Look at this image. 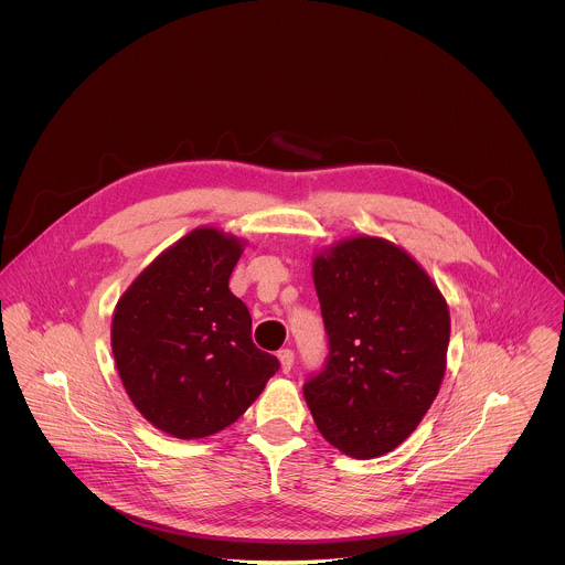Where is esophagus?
I'll return each mask as SVG.
<instances>
[{"instance_id":"1","label":"esophagus","mask_w":565,"mask_h":565,"mask_svg":"<svg viewBox=\"0 0 565 565\" xmlns=\"http://www.w3.org/2000/svg\"><path fill=\"white\" fill-rule=\"evenodd\" d=\"M278 359H280V367H282V372H285V374H289V372H291V367H294V352H291L289 348H282V350L278 352Z\"/></svg>"}]
</instances>
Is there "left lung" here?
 I'll return each instance as SVG.
<instances>
[{"label": "left lung", "instance_id": "left-lung-1", "mask_svg": "<svg viewBox=\"0 0 565 565\" xmlns=\"http://www.w3.org/2000/svg\"><path fill=\"white\" fill-rule=\"evenodd\" d=\"M330 354L305 398L328 444L376 459L417 428L446 374L450 311L401 245L356 235L313 256Z\"/></svg>", "mask_w": 565, "mask_h": 565}]
</instances>
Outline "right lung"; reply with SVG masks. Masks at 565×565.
Returning <instances> with one entry per match:
<instances>
[{
    "mask_svg": "<svg viewBox=\"0 0 565 565\" xmlns=\"http://www.w3.org/2000/svg\"><path fill=\"white\" fill-rule=\"evenodd\" d=\"M245 242L200 226L161 254L117 300L110 348L128 398L162 433L202 439L237 422L278 372L252 343L231 291Z\"/></svg>",
    "mask_w": 565,
    "mask_h": 565,
    "instance_id": "right-lung-1",
    "label": "right lung"
}]
</instances>
